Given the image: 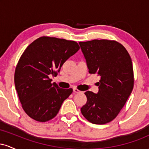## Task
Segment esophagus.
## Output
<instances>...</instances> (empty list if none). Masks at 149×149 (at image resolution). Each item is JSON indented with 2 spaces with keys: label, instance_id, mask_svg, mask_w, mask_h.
<instances>
[{
  "label": "esophagus",
  "instance_id": "1",
  "mask_svg": "<svg viewBox=\"0 0 149 149\" xmlns=\"http://www.w3.org/2000/svg\"><path fill=\"white\" fill-rule=\"evenodd\" d=\"M73 92H74V93H80V92L79 90H78V89L77 88H73Z\"/></svg>",
  "mask_w": 149,
  "mask_h": 149
}]
</instances>
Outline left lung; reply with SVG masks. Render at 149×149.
I'll use <instances>...</instances> for the list:
<instances>
[{
	"mask_svg": "<svg viewBox=\"0 0 149 149\" xmlns=\"http://www.w3.org/2000/svg\"><path fill=\"white\" fill-rule=\"evenodd\" d=\"M89 73L101 77L97 94L87 91L80 111L89 122L103 125L118 115L134 87V72L129 53L118 42L93 40L79 42Z\"/></svg>",
	"mask_w": 149,
	"mask_h": 149,
	"instance_id": "left-lung-1",
	"label": "left lung"
}]
</instances>
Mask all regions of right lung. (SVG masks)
I'll use <instances>...</instances> for the list:
<instances>
[{
	"mask_svg": "<svg viewBox=\"0 0 149 149\" xmlns=\"http://www.w3.org/2000/svg\"><path fill=\"white\" fill-rule=\"evenodd\" d=\"M80 49L76 41L42 36L30 44L22 54L15 72V85L26 113L38 122L55 117L73 89L52 83L64 63Z\"/></svg>",
	"mask_w": 149,
	"mask_h": 149,
	"instance_id": "add662e5",
	"label": "right lung"
}]
</instances>
